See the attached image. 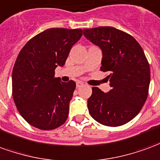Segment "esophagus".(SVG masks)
Returning a JSON list of instances; mask_svg holds the SVG:
<instances>
[{"instance_id": "1", "label": "esophagus", "mask_w": 160, "mask_h": 160, "mask_svg": "<svg viewBox=\"0 0 160 160\" xmlns=\"http://www.w3.org/2000/svg\"><path fill=\"white\" fill-rule=\"evenodd\" d=\"M82 85H83V82H80V81L77 82V88H80V87Z\"/></svg>"}]
</instances>
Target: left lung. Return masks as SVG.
<instances>
[{"instance_id": "8db88e82", "label": "left lung", "mask_w": 160, "mask_h": 160, "mask_svg": "<svg viewBox=\"0 0 160 160\" xmlns=\"http://www.w3.org/2000/svg\"><path fill=\"white\" fill-rule=\"evenodd\" d=\"M83 35L100 47L101 71L110 73L108 92L92 88L89 114L102 125H124L140 113L148 96L150 66L143 49L132 36L111 27L84 29Z\"/></svg>"}]
</instances>
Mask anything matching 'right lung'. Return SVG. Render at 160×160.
Here are the masks:
<instances>
[{"instance_id":"obj_1","label":"right lung","mask_w":160,"mask_h":160,"mask_svg":"<svg viewBox=\"0 0 160 160\" xmlns=\"http://www.w3.org/2000/svg\"><path fill=\"white\" fill-rule=\"evenodd\" d=\"M82 35V29L50 28L31 38L17 57L13 98L20 115L32 127L52 130L66 122L76 82L54 78L55 69L64 66Z\"/></svg>"}]
</instances>
